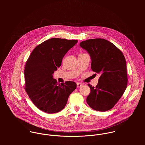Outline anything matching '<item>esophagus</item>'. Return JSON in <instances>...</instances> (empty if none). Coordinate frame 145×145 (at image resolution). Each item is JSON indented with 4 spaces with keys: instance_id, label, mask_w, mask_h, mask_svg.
Wrapping results in <instances>:
<instances>
[{
    "instance_id": "esophagus-1",
    "label": "esophagus",
    "mask_w": 145,
    "mask_h": 145,
    "mask_svg": "<svg viewBox=\"0 0 145 145\" xmlns=\"http://www.w3.org/2000/svg\"><path fill=\"white\" fill-rule=\"evenodd\" d=\"M76 85H77V88H80L83 86V84H82V83H77Z\"/></svg>"
}]
</instances>
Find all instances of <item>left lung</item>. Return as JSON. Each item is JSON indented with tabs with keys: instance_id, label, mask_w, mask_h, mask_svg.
I'll list each match as a JSON object with an SVG mask.
<instances>
[{
	"instance_id": "left-lung-1",
	"label": "left lung",
	"mask_w": 145,
	"mask_h": 145,
	"mask_svg": "<svg viewBox=\"0 0 145 145\" xmlns=\"http://www.w3.org/2000/svg\"><path fill=\"white\" fill-rule=\"evenodd\" d=\"M80 46L90 55L92 70L101 74L95 87L88 84L90 93L86 102L95 110H110L127 88L128 78L124 55L114 44L102 39L81 42Z\"/></svg>"
}]
</instances>
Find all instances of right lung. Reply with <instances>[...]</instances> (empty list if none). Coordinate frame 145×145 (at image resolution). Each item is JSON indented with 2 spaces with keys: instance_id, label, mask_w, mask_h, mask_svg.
<instances>
[{
  "instance_id": "add662e5",
  "label": "right lung",
  "mask_w": 145,
  "mask_h": 145,
  "mask_svg": "<svg viewBox=\"0 0 145 145\" xmlns=\"http://www.w3.org/2000/svg\"><path fill=\"white\" fill-rule=\"evenodd\" d=\"M78 40L52 38L43 42L33 50L24 68L25 90L35 105L47 113H57L67 103L76 84L67 81L57 84L53 74L67 52Z\"/></svg>"
}]
</instances>
